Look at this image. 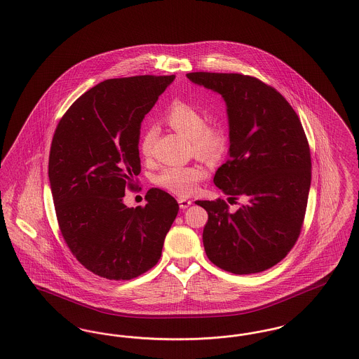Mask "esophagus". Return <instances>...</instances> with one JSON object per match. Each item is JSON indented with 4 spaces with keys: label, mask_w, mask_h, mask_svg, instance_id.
Returning a JSON list of instances; mask_svg holds the SVG:
<instances>
[{
    "label": "esophagus",
    "mask_w": 359,
    "mask_h": 359,
    "mask_svg": "<svg viewBox=\"0 0 359 359\" xmlns=\"http://www.w3.org/2000/svg\"><path fill=\"white\" fill-rule=\"evenodd\" d=\"M177 202H179V205H180V208H182V210H186V208H188L189 205H192V202H191V201L184 199V198H179V199H177Z\"/></svg>",
    "instance_id": "1"
}]
</instances>
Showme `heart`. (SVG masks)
Listing matches in <instances>:
<instances>
[{
	"instance_id": "b5f03b06",
	"label": "heart",
	"mask_w": 359,
	"mask_h": 359,
	"mask_svg": "<svg viewBox=\"0 0 359 359\" xmlns=\"http://www.w3.org/2000/svg\"><path fill=\"white\" fill-rule=\"evenodd\" d=\"M164 121L175 132L191 140L192 149L196 156L205 160L219 158L229 144L227 130L221 123L205 125V116L195 106L184 101H173L164 114ZM154 132L147 129L140 142V149L144 156L152 151ZM205 177V170L201 165H171L165 167L156 177L160 187L172 194L188 196L192 195L199 182Z\"/></svg>"
}]
</instances>
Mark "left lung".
Returning a JSON list of instances; mask_svg holds the SVG:
<instances>
[{
	"mask_svg": "<svg viewBox=\"0 0 359 359\" xmlns=\"http://www.w3.org/2000/svg\"><path fill=\"white\" fill-rule=\"evenodd\" d=\"M187 78L226 103L229 160L214 184L229 199L248 198L236 212L222 199L196 202L208 214L205 255L231 273L266 271L288 255L304 221L311 154L302 122L278 91L256 78L215 72Z\"/></svg>",
	"mask_w": 359,
	"mask_h": 359,
	"instance_id": "left-lung-1",
	"label": "left lung"
}]
</instances>
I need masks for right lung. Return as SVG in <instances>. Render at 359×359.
I'll use <instances>...</instances> for the list:
<instances>
[{"label":"right lung","mask_w":359,"mask_h":359,"mask_svg":"<svg viewBox=\"0 0 359 359\" xmlns=\"http://www.w3.org/2000/svg\"><path fill=\"white\" fill-rule=\"evenodd\" d=\"M175 75L101 82L71 104L52 138L48 177L62 236L76 259L109 280L154 268L179 205L148 191L145 207L123 203L141 171L140 129Z\"/></svg>","instance_id":"1"}]
</instances>
